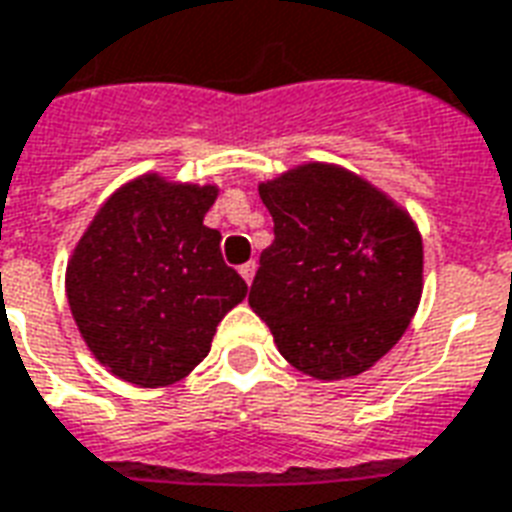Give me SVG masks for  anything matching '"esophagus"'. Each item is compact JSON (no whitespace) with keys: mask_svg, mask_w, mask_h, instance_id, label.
I'll return each mask as SVG.
<instances>
[{"mask_svg":"<svg viewBox=\"0 0 512 512\" xmlns=\"http://www.w3.org/2000/svg\"><path fill=\"white\" fill-rule=\"evenodd\" d=\"M241 271V276H244L246 285H252V279H255V271H257V263L255 260H249V263H244V266L238 268Z\"/></svg>","mask_w":512,"mask_h":512,"instance_id":"obj_1","label":"esophagus"}]
</instances>
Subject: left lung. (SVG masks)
I'll use <instances>...</instances> for the list:
<instances>
[{"label":"left lung","mask_w":512,"mask_h":512,"mask_svg":"<svg viewBox=\"0 0 512 512\" xmlns=\"http://www.w3.org/2000/svg\"><path fill=\"white\" fill-rule=\"evenodd\" d=\"M274 241L249 306L298 372L344 380L380 361L418 309L423 244L380 189L333 165L260 184Z\"/></svg>","instance_id":"obj_1"}]
</instances>
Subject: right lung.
<instances>
[{
  "mask_svg": "<svg viewBox=\"0 0 512 512\" xmlns=\"http://www.w3.org/2000/svg\"><path fill=\"white\" fill-rule=\"evenodd\" d=\"M217 187L135 179L97 211L67 266L78 331L116 377L162 388L211 350L219 320L246 295L203 225Z\"/></svg>",
  "mask_w": 512,
  "mask_h": 512,
  "instance_id": "1",
  "label": "right lung"
}]
</instances>
